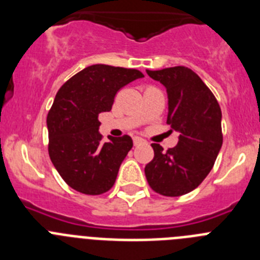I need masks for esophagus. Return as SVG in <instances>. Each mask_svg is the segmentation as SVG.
I'll use <instances>...</instances> for the list:
<instances>
[{
  "instance_id": "obj_1",
  "label": "esophagus",
  "mask_w": 260,
  "mask_h": 260,
  "mask_svg": "<svg viewBox=\"0 0 260 260\" xmlns=\"http://www.w3.org/2000/svg\"><path fill=\"white\" fill-rule=\"evenodd\" d=\"M133 142H134V146H138V144H141V143H143V139H142V138H139V137H134V139H133Z\"/></svg>"
}]
</instances>
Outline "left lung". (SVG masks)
<instances>
[{"instance_id": "obj_1", "label": "left lung", "mask_w": 260, "mask_h": 260, "mask_svg": "<svg viewBox=\"0 0 260 260\" xmlns=\"http://www.w3.org/2000/svg\"><path fill=\"white\" fill-rule=\"evenodd\" d=\"M168 92L167 123L180 133L178 143L155 156L144 168L151 189L164 197H180L197 189L212 169L222 144L221 109L203 80L185 66L147 70ZM171 130V132H172Z\"/></svg>"}]
</instances>
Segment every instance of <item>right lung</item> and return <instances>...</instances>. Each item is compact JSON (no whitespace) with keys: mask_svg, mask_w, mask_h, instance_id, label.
<instances>
[{"mask_svg":"<svg viewBox=\"0 0 260 260\" xmlns=\"http://www.w3.org/2000/svg\"><path fill=\"white\" fill-rule=\"evenodd\" d=\"M144 75L137 69L92 65L58 89L47 116L53 165L71 189L100 195L112 189L133 141L128 135L103 142L99 114L109 112L116 93Z\"/></svg>","mask_w":260,"mask_h":260,"instance_id":"right-lung-1","label":"right lung"}]
</instances>
